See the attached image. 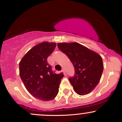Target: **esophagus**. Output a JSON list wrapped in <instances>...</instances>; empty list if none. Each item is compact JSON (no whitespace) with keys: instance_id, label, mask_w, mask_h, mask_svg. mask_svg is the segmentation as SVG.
Masks as SVG:
<instances>
[{"instance_id":"1","label":"esophagus","mask_w":122,"mask_h":122,"mask_svg":"<svg viewBox=\"0 0 122 122\" xmlns=\"http://www.w3.org/2000/svg\"><path fill=\"white\" fill-rule=\"evenodd\" d=\"M62 72H64V75H66V72H65V69H62Z\"/></svg>"}]
</instances>
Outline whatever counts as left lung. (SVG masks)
<instances>
[{
	"mask_svg": "<svg viewBox=\"0 0 122 122\" xmlns=\"http://www.w3.org/2000/svg\"><path fill=\"white\" fill-rule=\"evenodd\" d=\"M57 46L74 66L75 75L69 80L75 91L80 95L92 92L100 81L103 73L102 57L77 42L58 43Z\"/></svg>",
	"mask_w": 122,
	"mask_h": 122,
	"instance_id": "left-lung-1",
	"label": "left lung"
}]
</instances>
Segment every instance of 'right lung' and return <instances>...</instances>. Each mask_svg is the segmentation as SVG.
Instances as JSON below:
<instances>
[{"instance_id":"obj_1","label":"right lung","mask_w":122,"mask_h":122,"mask_svg":"<svg viewBox=\"0 0 122 122\" xmlns=\"http://www.w3.org/2000/svg\"><path fill=\"white\" fill-rule=\"evenodd\" d=\"M55 42H43L32 47L19 62V75L27 91L42 101L53 100L58 93L62 73L51 71L47 58L54 50Z\"/></svg>"}]
</instances>
